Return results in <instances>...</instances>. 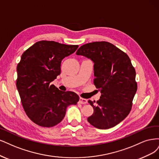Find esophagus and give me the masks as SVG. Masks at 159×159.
Here are the masks:
<instances>
[{"label": "esophagus", "mask_w": 159, "mask_h": 159, "mask_svg": "<svg viewBox=\"0 0 159 159\" xmlns=\"http://www.w3.org/2000/svg\"><path fill=\"white\" fill-rule=\"evenodd\" d=\"M79 103L81 104H85L87 103V100L85 98H79Z\"/></svg>", "instance_id": "obj_1"}]
</instances>
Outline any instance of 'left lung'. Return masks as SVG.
<instances>
[{
    "label": "left lung",
    "mask_w": 159,
    "mask_h": 159,
    "mask_svg": "<svg viewBox=\"0 0 159 159\" xmlns=\"http://www.w3.org/2000/svg\"><path fill=\"white\" fill-rule=\"evenodd\" d=\"M76 54L94 63V84L101 93L100 99L89 100L94 113L88 121L101 129H110L129 114L137 89L135 70L128 55L107 42L86 43Z\"/></svg>",
    "instance_id": "8db88e82"
}]
</instances>
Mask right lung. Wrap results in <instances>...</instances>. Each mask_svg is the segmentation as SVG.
I'll list each match as a JSON object with an SVG mask.
<instances>
[{"label":"right lung","instance_id":"right-lung-1","mask_svg":"<svg viewBox=\"0 0 159 159\" xmlns=\"http://www.w3.org/2000/svg\"><path fill=\"white\" fill-rule=\"evenodd\" d=\"M79 45L40 41L25 51L17 66L16 87L25 114L35 124L50 127L63 120L67 106L79 96L50 84L61 73V63Z\"/></svg>","mask_w":159,"mask_h":159}]
</instances>
